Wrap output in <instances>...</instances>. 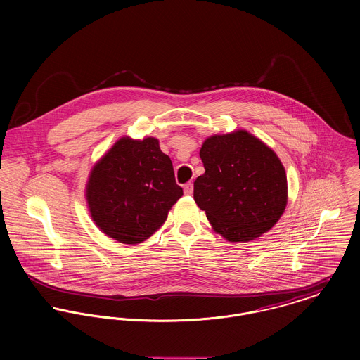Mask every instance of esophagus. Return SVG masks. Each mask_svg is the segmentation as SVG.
<instances>
[{"label": "esophagus", "mask_w": 360, "mask_h": 360, "mask_svg": "<svg viewBox=\"0 0 360 360\" xmlns=\"http://www.w3.org/2000/svg\"><path fill=\"white\" fill-rule=\"evenodd\" d=\"M193 190H194V184L190 181L187 184H184V194L186 195H191L193 194Z\"/></svg>", "instance_id": "1"}]
</instances>
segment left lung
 I'll list each match as a JSON object with an SVG mask.
<instances>
[{"instance_id": "obj_1", "label": "left lung", "mask_w": 360, "mask_h": 360, "mask_svg": "<svg viewBox=\"0 0 360 360\" xmlns=\"http://www.w3.org/2000/svg\"><path fill=\"white\" fill-rule=\"evenodd\" d=\"M205 173L194 200L213 230L231 243L269 231L287 206V174L276 153L247 130L207 137L200 151Z\"/></svg>"}]
</instances>
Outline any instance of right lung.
<instances>
[{
  "label": "right lung",
  "mask_w": 360,
  "mask_h": 360,
  "mask_svg": "<svg viewBox=\"0 0 360 360\" xmlns=\"http://www.w3.org/2000/svg\"><path fill=\"white\" fill-rule=\"evenodd\" d=\"M181 195L172 160L154 137L117 140L94 165L86 187L94 223L130 245L151 237Z\"/></svg>",
  "instance_id": "add662e5"
}]
</instances>
